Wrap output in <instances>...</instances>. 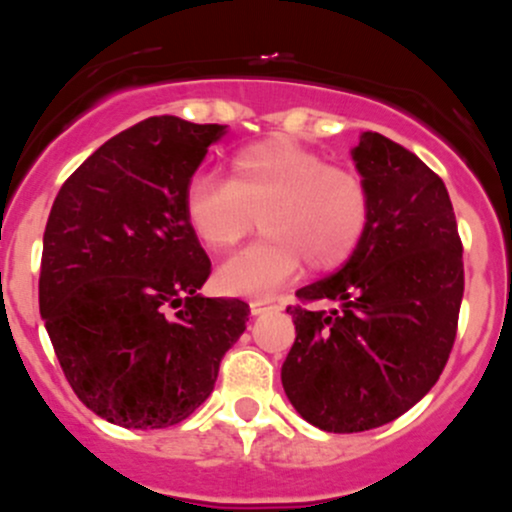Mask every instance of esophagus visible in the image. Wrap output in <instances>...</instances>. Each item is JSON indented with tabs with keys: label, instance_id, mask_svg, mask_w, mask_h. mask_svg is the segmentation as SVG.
Wrapping results in <instances>:
<instances>
[{
	"label": "esophagus",
	"instance_id": "obj_1",
	"mask_svg": "<svg viewBox=\"0 0 512 512\" xmlns=\"http://www.w3.org/2000/svg\"><path fill=\"white\" fill-rule=\"evenodd\" d=\"M249 308H251V316H263V313L281 311V303L268 301V298H254V301L249 303Z\"/></svg>",
	"mask_w": 512,
	"mask_h": 512
}]
</instances>
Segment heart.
Wrapping results in <instances>:
<instances>
[{
    "instance_id": "1",
    "label": "heart",
    "mask_w": 512,
    "mask_h": 512,
    "mask_svg": "<svg viewBox=\"0 0 512 512\" xmlns=\"http://www.w3.org/2000/svg\"><path fill=\"white\" fill-rule=\"evenodd\" d=\"M184 214L196 239L226 251L251 234L261 216V241L216 271L229 296H271L301 271L343 266L371 224V194L356 171L326 164L308 146L271 136L236 151L229 181L196 174L186 184Z\"/></svg>"
}]
</instances>
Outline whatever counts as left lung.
<instances>
[{"mask_svg":"<svg viewBox=\"0 0 512 512\" xmlns=\"http://www.w3.org/2000/svg\"><path fill=\"white\" fill-rule=\"evenodd\" d=\"M371 194V224L333 276L298 288L296 341L281 383L298 416L328 433H361L416 406L435 386L463 301V246L445 184L376 131L351 149Z\"/></svg>","mask_w":512,"mask_h":512,"instance_id":"8db88e82","label":"left lung"}]
</instances>
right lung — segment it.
<instances>
[{
	"label": "right lung",
	"instance_id": "add662e5",
	"mask_svg": "<svg viewBox=\"0 0 512 512\" xmlns=\"http://www.w3.org/2000/svg\"><path fill=\"white\" fill-rule=\"evenodd\" d=\"M219 124L149 116L64 181L44 229L39 311L69 386L121 428H166L214 391L249 303L206 298L211 273L184 214Z\"/></svg>",
	"mask_w": 512,
	"mask_h": 512
}]
</instances>
